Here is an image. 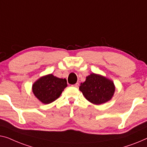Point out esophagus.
<instances>
[{
	"instance_id": "obj_1",
	"label": "esophagus",
	"mask_w": 147,
	"mask_h": 147,
	"mask_svg": "<svg viewBox=\"0 0 147 147\" xmlns=\"http://www.w3.org/2000/svg\"><path fill=\"white\" fill-rule=\"evenodd\" d=\"M73 86H74V87H76V88H78V86H79V84H78V82H76V84H73Z\"/></svg>"
}]
</instances>
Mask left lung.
I'll return each mask as SVG.
<instances>
[{
    "instance_id": "left-lung-1",
    "label": "left lung",
    "mask_w": 147,
    "mask_h": 147,
    "mask_svg": "<svg viewBox=\"0 0 147 147\" xmlns=\"http://www.w3.org/2000/svg\"><path fill=\"white\" fill-rule=\"evenodd\" d=\"M79 89L87 100L96 105L109 101L115 92L112 81L94 73L87 76L86 81L80 84Z\"/></svg>"
}]
</instances>
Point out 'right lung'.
Instances as JSON below:
<instances>
[{
  "label": "right lung",
  "instance_id": "right-lung-1",
  "mask_svg": "<svg viewBox=\"0 0 147 147\" xmlns=\"http://www.w3.org/2000/svg\"><path fill=\"white\" fill-rule=\"evenodd\" d=\"M67 86V80L54 76L52 74L43 76L32 86L36 98L43 104H50L59 97Z\"/></svg>",
  "mask_w": 147,
  "mask_h": 147
}]
</instances>
